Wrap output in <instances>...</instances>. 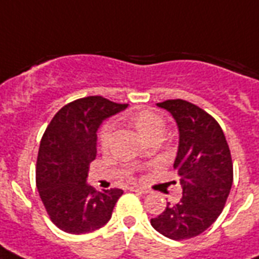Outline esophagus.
I'll return each instance as SVG.
<instances>
[{
  "mask_svg": "<svg viewBox=\"0 0 259 259\" xmlns=\"http://www.w3.org/2000/svg\"><path fill=\"white\" fill-rule=\"evenodd\" d=\"M130 191H134V192H140V193H149V189L142 187V185H132L130 187Z\"/></svg>",
  "mask_w": 259,
  "mask_h": 259,
  "instance_id": "obj_1",
  "label": "esophagus"
}]
</instances>
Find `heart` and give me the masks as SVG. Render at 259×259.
I'll use <instances>...</instances> for the list:
<instances>
[{"instance_id":"obj_1","label":"heart","mask_w":259,"mask_h":259,"mask_svg":"<svg viewBox=\"0 0 259 259\" xmlns=\"http://www.w3.org/2000/svg\"><path fill=\"white\" fill-rule=\"evenodd\" d=\"M132 122L136 126V129L148 140L161 137L162 132H164V121L157 114L152 113V111H146V110L138 111L132 117ZM114 132H115L114 122H107L102 126L101 132H99V146L102 150H107L110 148L111 142H113Z\"/></svg>"}]
</instances>
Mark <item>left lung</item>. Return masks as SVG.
<instances>
[{"label":"left lung","mask_w":259,"mask_h":259,"mask_svg":"<svg viewBox=\"0 0 259 259\" xmlns=\"http://www.w3.org/2000/svg\"><path fill=\"white\" fill-rule=\"evenodd\" d=\"M172 114L179 127L173 168L180 176L183 197L150 219L164 237L181 241L208 229L225 208L233 185V160L225 133L215 118L183 99L157 103Z\"/></svg>","instance_id":"8db88e82"}]
</instances>
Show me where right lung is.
Instances as JSON below:
<instances>
[{"instance_id":"right-lung-1","label":"right lung","mask_w":259,"mask_h":259,"mask_svg":"<svg viewBox=\"0 0 259 259\" xmlns=\"http://www.w3.org/2000/svg\"><path fill=\"white\" fill-rule=\"evenodd\" d=\"M126 107L98 95L80 98L63 106L44 132L36 185L51 221L66 233L87 234L103 227L123 193L118 188L95 191L87 176L97 157L98 127Z\"/></svg>"}]
</instances>
